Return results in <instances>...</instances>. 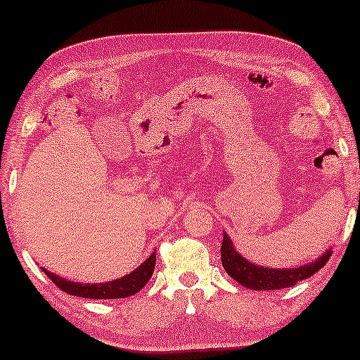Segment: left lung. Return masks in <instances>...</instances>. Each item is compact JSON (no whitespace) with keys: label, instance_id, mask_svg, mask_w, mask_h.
<instances>
[{"label":"left lung","instance_id":"left-lung-1","mask_svg":"<svg viewBox=\"0 0 360 360\" xmlns=\"http://www.w3.org/2000/svg\"><path fill=\"white\" fill-rule=\"evenodd\" d=\"M221 266L226 274L233 277L241 285L252 290H279V288L293 287L303 279L315 274L323 266L330 261L331 251L323 252L321 257L310 262L307 266L295 267V269H271V267H261L246 261L245 257L238 255L235 246L231 245L230 238L224 233V243H221Z\"/></svg>","mask_w":360,"mask_h":360}]
</instances>
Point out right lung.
I'll use <instances>...</instances> for the list:
<instances>
[{
	"instance_id": "right-lung-1",
	"label": "right lung",
	"mask_w": 360,
	"mask_h": 360,
	"mask_svg": "<svg viewBox=\"0 0 360 360\" xmlns=\"http://www.w3.org/2000/svg\"><path fill=\"white\" fill-rule=\"evenodd\" d=\"M156 264V252H153L148 259H146L140 267H136L134 272H130L129 276L122 277V279H115L104 283H79L72 282L62 277L55 276L53 272L47 269L42 271L50 277L55 285L62 288L63 292L70 293V295H77L83 298H99V300H108V298H125L136 293L145 287V283L150 281V277L153 276Z\"/></svg>"
}]
</instances>
